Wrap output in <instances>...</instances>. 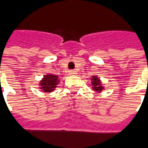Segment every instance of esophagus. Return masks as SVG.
<instances>
[{"instance_id": "obj_1", "label": "esophagus", "mask_w": 148, "mask_h": 148, "mask_svg": "<svg viewBox=\"0 0 148 148\" xmlns=\"http://www.w3.org/2000/svg\"><path fill=\"white\" fill-rule=\"evenodd\" d=\"M69 73L70 74V75H75V74H76V71L75 70H69Z\"/></svg>"}]
</instances>
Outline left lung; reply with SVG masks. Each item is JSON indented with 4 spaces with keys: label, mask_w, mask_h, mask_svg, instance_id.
<instances>
[{
    "label": "left lung",
    "mask_w": 148,
    "mask_h": 148,
    "mask_svg": "<svg viewBox=\"0 0 148 148\" xmlns=\"http://www.w3.org/2000/svg\"><path fill=\"white\" fill-rule=\"evenodd\" d=\"M91 79V85L92 90L97 92H101L104 90V86L102 84V82L97 75H92Z\"/></svg>",
    "instance_id": "left-lung-1"
}]
</instances>
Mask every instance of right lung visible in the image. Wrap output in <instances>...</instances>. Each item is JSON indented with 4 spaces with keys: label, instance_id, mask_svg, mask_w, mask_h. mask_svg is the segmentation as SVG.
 I'll return each instance as SVG.
<instances>
[{
    "label": "right lung",
    "instance_id": "add662e5",
    "mask_svg": "<svg viewBox=\"0 0 148 148\" xmlns=\"http://www.w3.org/2000/svg\"><path fill=\"white\" fill-rule=\"evenodd\" d=\"M60 82V78L54 74H46L40 80L39 89L44 92H51Z\"/></svg>",
    "mask_w": 148,
    "mask_h": 148
}]
</instances>
